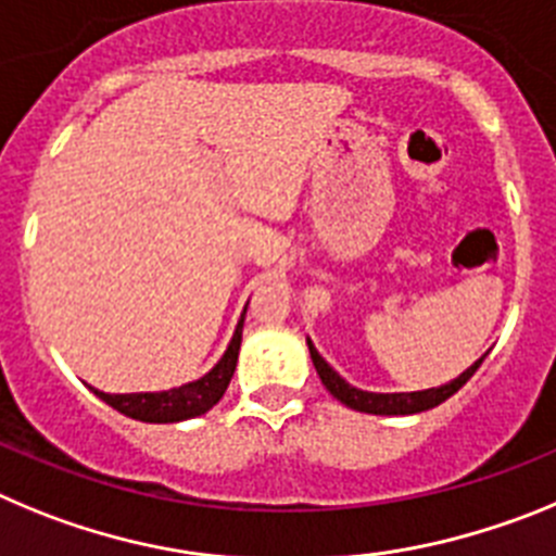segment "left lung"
<instances>
[{
  "label": "left lung",
  "instance_id": "8db88e82",
  "mask_svg": "<svg viewBox=\"0 0 556 556\" xmlns=\"http://www.w3.org/2000/svg\"><path fill=\"white\" fill-rule=\"evenodd\" d=\"M307 349H309V359H313L315 371L321 377L324 388L338 399L340 404H346L349 409H357V413H371V415H418V413H427V409L438 407V404L446 402L448 396H454L459 388H463L468 379L477 374V368L482 365V357L477 359L473 365H468L459 377L448 379V382L438 384V388H427V390H409V393H371V390H363V388H354L349 384L346 379L340 377L334 371L332 365L318 354V349L313 346V340L307 338Z\"/></svg>",
  "mask_w": 556,
  "mask_h": 556
}]
</instances>
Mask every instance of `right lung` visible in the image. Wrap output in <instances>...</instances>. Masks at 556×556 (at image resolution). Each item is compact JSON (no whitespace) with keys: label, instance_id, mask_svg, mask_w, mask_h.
I'll return each mask as SVG.
<instances>
[{"label":"right lung","instance_id":"add662e5","mask_svg":"<svg viewBox=\"0 0 556 556\" xmlns=\"http://www.w3.org/2000/svg\"><path fill=\"white\" fill-rule=\"evenodd\" d=\"M247 307H243L241 318H238V327H235L224 354L218 357V363L204 374V377L179 384V388L149 390V393H104V390L99 388H91V390L102 399L104 404H110V407L118 409V413L129 415V418H135V421L179 424V421H188V418H199V415H204L207 409H213L218 402H222L224 390H227L229 379H232L235 365H238V352H241Z\"/></svg>","mask_w":556,"mask_h":556}]
</instances>
